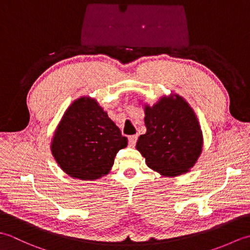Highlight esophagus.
Instances as JSON below:
<instances>
[{"instance_id":"34e87169","label":"esophagus","mask_w":250,"mask_h":250,"mask_svg":"<svg viewBox=\"0 0 250 250\" xmlns=\"http://www.w3.org/2000/svg\"><path fill=\"white\" fill-rule=\"evenodd\" d=\"M128 140H129V145L133 147V146H135L136 142H137V135H130Z\"/></svg>"}]
</instances>
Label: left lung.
<instances>
[{"instance_id": "1", "label": "left lung", "mask_w": 250, "mask_h": 250, "mask_svg": "<svg viewBox=\"0 0 250 250\" xmlns=\"http://www.w3.org/2000/svg\"><path fill=\"white\" fill-rule=\"evenodd\" d=\"M147 132L139 137L136 149L148 167L163 176H178L189 171L201 155L203 136L194 111L186 101L162 98L145 106Z\"/></svg>"}]
</instances>
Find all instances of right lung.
Wrapping results in <instances>:
<instances>
[{
  "label": "right lung",
  "instance_id": "obj_1",
  "mask_svg": "<svg viewBox=\"0 0 250 250\" xmlns=\"http://www.w3.org/2000/svg\"><path fill=\"white\" fill-rule=\"evenodd\" d=\"M128 140L92 99L81 98L66 109L55 132L51 152L67 175L94 180L108 174Z\"/></svg>",
  "mask_w": 250,
  "mask_h": 250
}]
</instances>
